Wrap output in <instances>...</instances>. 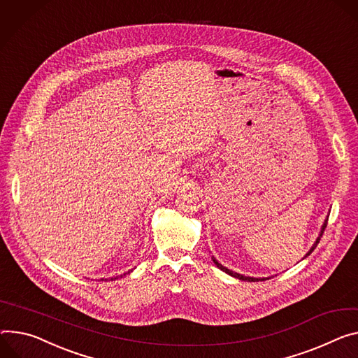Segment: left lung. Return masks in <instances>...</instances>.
<instances>
[{"label": "left lung", "instance_id": "1", "mask_svg": "<svg viewBox=\"0 0 358 358\" xmlns=\"http://www.w3.org/2000/svg\"><path fill=\"white\" fill-rule=\"evenodd\" d=\"M327 221L329 220H326V222H324V225H322V229H321V233H320V237L317 238V241L314 243V245L311 247V250L307 252V255H310L313 251H314V248L317 247V244L320 243V238L322 237V233H324V230H326V227H327ZM306 255V257H307ZM213 262H214V264L220 268V270H222L224 273H227V274H230V275H233V277H236V278H238V280H243V281H258V280H262V281H264V278H252V277H244V275H241V274H237V273H234V271H231V270H229V268H225V267H222L218 262H217V259H213ZM267 280V278H266Z\"/></svg>", "mask_w": 358, "mask_h": 358}]
</instances>
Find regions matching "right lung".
<instances>
[{"instance_id": "right-lung-1", "label": "right lung", "mask_w": 358, "mask_h": 358, "mask_svg": "<svg viewBox=\"0 0 358 358\" xmlns=\"http://www.w3.org/2000/svg\"><path fill=\"white\" fill-rule=\"evenodd\" d=\"M111 280H113V278H111Z\"/></svg>"}]
</instances>
